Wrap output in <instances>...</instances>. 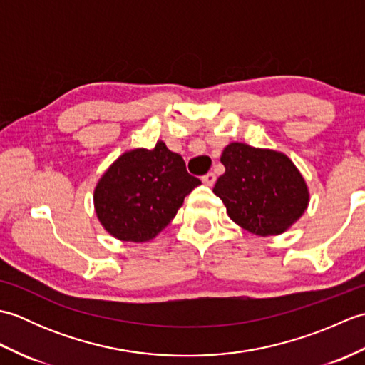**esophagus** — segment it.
Listing matches in <instances>:
<instances>
[{
	"mask_svg": "<svg viewBox=\"0 0 365 365\" xmlns=\"http://www.w3.org/2000/svg\"><path fill=\"white\" fill-rule=\"evenodd\" d=\"M202 182H204V185H207V187H213L216 182V175L213 173H208L202 177Z\"/></svg>",
	"mask_w": 365,
	"mask_h": 365,
	"instance_id": "esophagus-1",
	"label": "esophagus"
}]
</instances>
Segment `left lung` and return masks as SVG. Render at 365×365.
I'll list each match as a JSON object with an SVG mask.
<instances>
[{
	"label": "left lung",
	"instance_id": "left-lung-1",
	"mask_svg": "<svg viewBox=\"0 0 365 365\" xmlns=\"http://www.w3.org/2000/svg\"><path fill=\"white\" fill-rule=\"evenodd\" d=\"M226 168L213 188L229 218L259 237L281 235L307 210L311 192L285 153L230 143L222 150Z\"/></svg>",
	"mask_w": 365,
	"mask_h": 365
}]
</instances>
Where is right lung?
Listing matches in <instances>:
<instances>
[{
	"instance_id": "obj_1",
	"label": "right lung",
	"mask_w": 365,
	"mask_h": 365,
	"mask_svg": "<svg viewBox=\"0 0 365 365\" xmlns=\"http://www.w3.org/2000/svg\"><path fill=\"white\" fill-rule=\"evenodd\" d=\"M200 180L163 141L153 149H131L114 160L94 188V210L102 227L120 242L145 243L174 220Z\"/></svg>"
}]
</instances>
